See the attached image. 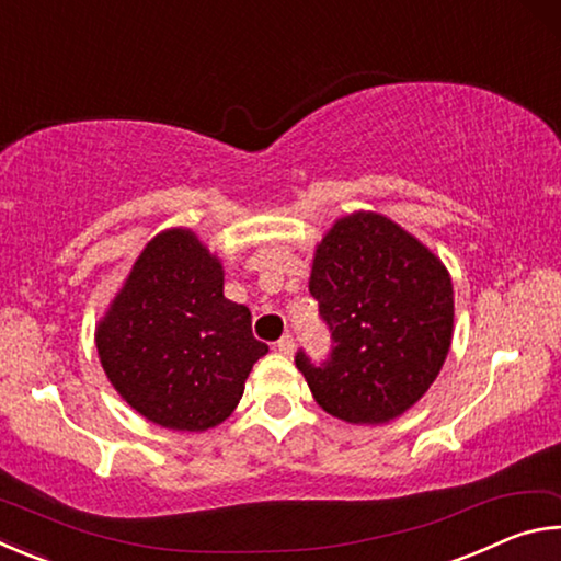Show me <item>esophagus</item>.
Segmentation results:
<instances>
[{
  "label": "esophagus",
  "instance_id": "34e87169",
  "mask_svg": "<svg viewBox=\"0 0 561 561\" xmlns=\"http://www.w3.org/2000/svg\"><path fill=\"white\" fill-rule=\"evenodd\" d=\"M277 351H279V354H284V356H291V351H294V336H291V334H284V336L277 341Z\"/></svg>",
  "mask_w": 561,
  "mask_h": 561
}]
</instances>
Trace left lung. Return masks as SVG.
Here are the masks:
<instances>
[{"label":"left lung","mask_w":561,"mask_h":561,"mask_svg":"<svg viewBox=\"0 0 561 561\" xmlns=\"http://www.w3.org/2000/svg\"><path fill=\"white\" fill-rule=\"evenodd\" d=\"M331 346L297 368L327 413L386 423L440 374L453 339V284L440 260L388 217L356 213L317 247L309 279Z\"/></svg>","instance_id":"left-lung-1"}]
</instances>
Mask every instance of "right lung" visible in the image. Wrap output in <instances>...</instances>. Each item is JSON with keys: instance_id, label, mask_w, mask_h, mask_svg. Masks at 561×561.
I'll return each instance as SVG.
<instances>
[{"instance_id": "right-lung-1", "label": "right lung", "mask_w": 561, "mask_h": 561, "mask_svg": "<svg viewBox=\"0 0 561 561\" xmlns=\"http://www.w3.org/2000/svg\"><path fill=\"white\" fill-rule=\"evenodd\" d=\"M222 267L197 237L150 240L96 331L113 388L170 431H207L240 403L252 366L270 346L252 314L225 299Z\"/></svg>"}]
</instances>
